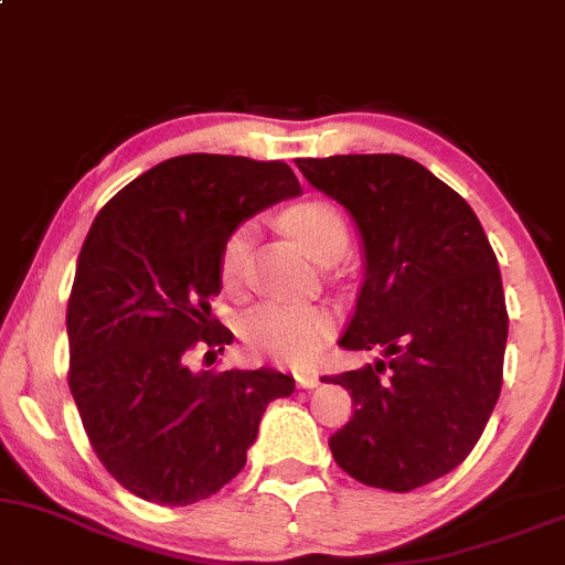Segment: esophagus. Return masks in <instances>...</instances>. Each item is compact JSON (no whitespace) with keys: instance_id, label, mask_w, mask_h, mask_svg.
I'll use <instances>...</instances> for the list:
<instances>
[{"instance_id":"1","label":"esophagus","mask_w":565,"mask_h":565,"mask_svg":"<svg viewBox=\"0 0 565 565\" xmlns=\"http://www.w3.org/2000/svg\"><path fill=\"white\" fill-rule=\"evenodd\" d=\"M295 379H297V386H302V390H312V386H318V382H321V379H318V371H300V373H295Z\"/></svg>"}]
</instances>
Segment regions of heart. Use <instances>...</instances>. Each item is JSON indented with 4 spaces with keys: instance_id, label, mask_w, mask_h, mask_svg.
Masks as SVG:
<instances>
[{
    "instance_id": "obj_1",
    "label": "heart",
    "mask_w": 565,
    "mask_h": 565,
    "mask_svg": "<svg viewBox=\"0 0 565 565\" xmlns=\"http://www.w3.org/2000/svg\"><path fill=\"white\" fill-rule=\"evenodd\" d=\"M284 228L302 244V249L318 260L326 249L334 244L348 242V226L339 210L329 202L310 200L289 207L281 215ZM247 228H236L223 244L221 253V278L226 284H236L242 276L244 249H247ZM334 321L329 310L318 305L297 302H263L255 305L242 318V339L253 355L278 360V363H308L326 339L331 337Z\"/></svg>"
}]
</instances>
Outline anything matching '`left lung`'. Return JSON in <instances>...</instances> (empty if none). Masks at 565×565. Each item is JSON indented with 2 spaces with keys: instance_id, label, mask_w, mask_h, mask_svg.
Listing matches in <instances>:
<instances>
[{
  "instance_id": "1",
  "label": "left lung",
  "mask_w": 565,
  "mask_h": 565,
  "mask_svg": "<svg viewBox=\"0 0 565 565\" xmlns=\"http://www.w3.org/2000/svg\"><path fill=\"white\" fill-rule=\"evenodd\" d=\"M297 168L363 239V287L339 348L384 355L323 376L355 405L331 455L363 484L411 492L463 463L500 397L508 310L498 257L471 205L416 160L334 154Z\"/></svg>"
}]
</instances>
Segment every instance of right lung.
I'll use <instances>...</instances> for the list:
<instances>
[{"label": "right lung", "mask_w": 565, "mask_h": 565, "mask_svg": "<svg viewBox=\"0 0 565 565\" xmlns=\"http://www.w3.org/2000/svg\"><path fill=\"white\" fill-rule=\"evenodd\" d=\"M300 192L281 160L196 152L149 168L94 217L67 300V384L102 466L136 498L215 494L247 463L268 403L295 392L281 371H192L186 358L234 342L210 312L223 244Z\"/></svg>", "instance_id": "right-lung-1"}]
</instances>
